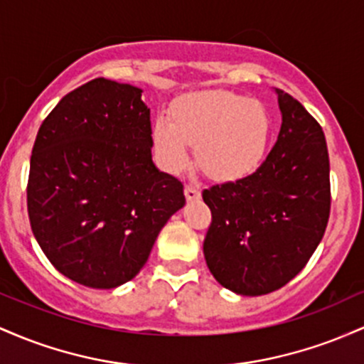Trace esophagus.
<instances>
[{
    "label": "esophagus",
    "instance_id": "1",
    "mask_svg": "<svg viewBox=\"0 0 364 364\" xmlns=\"http://www.w3.org/2000/svg\"><path fill=\"white\" fill-rule=\"evenodd\" d=\"M199 196H201V191H199L198 186H193V183H187L186 186V198L189 199H199Z\"/></svg>",
    "mask_w": 364,
    "mask_h": 364
}]
</instances>
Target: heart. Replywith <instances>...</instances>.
Returning <instances> with one entry per match:
<instances>
[{
  "instance_id": "b5f03b06",
  "label": "heart",
  "mask_w": 364,
  "mask_h": 364,
  "mask_svg": "<svg viewBox=\"0 0 364 364\" xmlns=\"http://www.w3.org/2000/svg\"><path fill=\"white\" fill-rule=\"evenodd\" d=\"M270 139V117L258 101L232 92H201L171 106L170 120L153 125L158 160L168 171L189 163L196 146L199 166L218 181L247 177L259 166Z\"/></svg>"
}]
</instances>
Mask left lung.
I'll return each mask as SVG.
<instances>
[{
  "label": "left lung",
  "instance_id": "8db88e82",
  "mask_svg": "<svg viewBox=\"0 0 364 364\" xmlns=\"http://www.w3.org/2000/svg\"><path fill=\"white\" fill-rule=\"evenodd\" d=\"M282 127L255 173L203 191L211 223L203 251L213 277L242 296L284 287L306 267L330 216V160L321 125L282 89Z\"/></svg>",
  "mask_w": 364,
  "mask_h": 364
}]
</instances>
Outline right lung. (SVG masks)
<instances>
[{
    "instance_id": "add662e5",
    "label": "right lung",
    "mask_w": 364,
    "mask_h": 364,
    "mask_svg": "<svg viewBox=\"0 0 364 364\" xmlns=\"http://www.w3.org/2000/svg\"><path fill=\"white\" fill-rule=\"evenodd\" d=\"M141 92L89 80L61 97L32 148L31 228L53 267L85 287L132 280L186 204L183 183L151 160V113Z\"/></svg>"
}]
</instances>
